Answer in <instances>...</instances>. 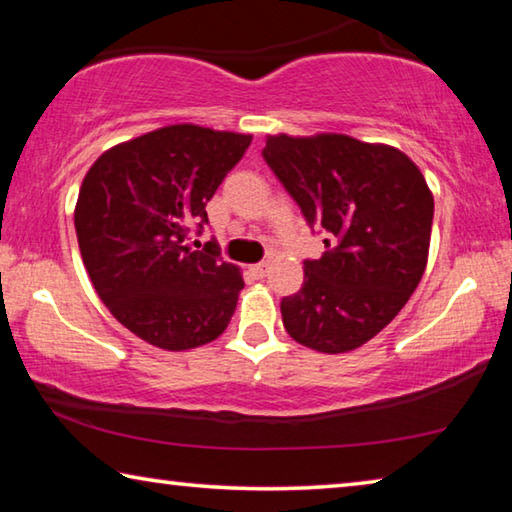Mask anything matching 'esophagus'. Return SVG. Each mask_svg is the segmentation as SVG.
<instances>
[{
    "mask_svg": "<svg viewBox=\"0 0 512 512\" xmlns=\"http://www.w3.org/2000/svg\"><path fill=\"white\" fill-rule=\"evenodd\" d=\"M250 273H253L257 280H262V277H266V273H268V264L266 262L253 264V266H250Z\"/></svg>",
    "mask_w": 512,
    "mask_h": 512,
    "instance_id": "34e87169",
    "label": "esophagus"
}]
</instances>
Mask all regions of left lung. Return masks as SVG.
Returning a JSON list of instances; mask_svg holds the SVG:
<instances>
[{
	"instance_id": "8db88e82",
	"label": "left lung",
	"mask_w": 512,
	"mask_h": 512,
	"mask_svg": "<svg viewBox=\"0 0 512 512\" xmlns=\"http://www.w3.org/2000/svg\"><path fill=\"white\" fill-rule=\"evenodd\" d=\"M262 153L307 223L329 232L302 289L280 302L284 329L316 352L357 350L400 314L427 268V180L395 146L341 133L268 135Z\"/></svg>"
}]
</instances>
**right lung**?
<instances>
[{"mask_svg":"<svg viewBox=\"0 0 512 512\" xmlns=\"http://www.w3.org/2000/svg\"><path fill=\"white\" fill-rule=\"evenodd\" d=\"M250 140L173 124L112 146L85 173L74 210L83 264L110 314L155 348H201L235 314L239 268L212 241H185Z\"/></svg>","mask_w":512,"mask_h":512,"instance_id":"1","label":"right lung"}]
</instances>
